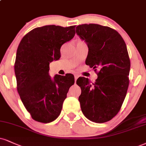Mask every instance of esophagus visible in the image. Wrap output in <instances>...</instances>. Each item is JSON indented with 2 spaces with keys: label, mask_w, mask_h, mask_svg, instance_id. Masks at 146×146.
Listing matches in <instances>:
<instances>
[{
  "label": "esophagus",
  "mask_w": 146,
  "mask_h": 146,
  "mask_svg": "<svg viewBox=\"0 0 146 146\" xmlns=\"http://www.w3.org/2000/svg\"><path fill=\"white\" fill-rule=\"evenodd\" d=\"M74 78H75V81H76L77 79L79 78V75H77V74H75V75H74Z\"/></svg>",
  "instance_id": "34e87169"
}]
</instances>
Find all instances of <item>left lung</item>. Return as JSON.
<instances>
[{"label":"left lung","instance_id":"1","mask_svg":"<svg viewBox=\"0 0 146 146\" xmlns=\"http://www.w3.org/2000/svg\"><path fill=\"white\" fill-rule=\"evenodd\" d=\"M75 31L88 47L86 64L99 69L94 83L84 77L77 80L82 90L81 109L88 120L106 122L120 111L129 87L131 62L126 43L116 31L108 26L82 24Z\"/></svg>","mask_w":146,"mask_h":146}]
</instances>
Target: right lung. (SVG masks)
<instances>
[{
	"mask_svg": "<svg viewBox=\"0 0 146 146\" xmlns=\"http://www.w3.org/2000/svg\"><path fill=\"white\" fill-rule=\"evenodd\" d=\"M75 26L47 25L32 30L17 47L15 74L17 89L33 120L49 123L60 113L74 76L49 75L50 63L60 58V47L75 36Z\"/></svg>",
	"mask_w": 146,
	"mask_h": 146,
	"instance_id": "1",
	"label": "right lung"
}]
</instances>
